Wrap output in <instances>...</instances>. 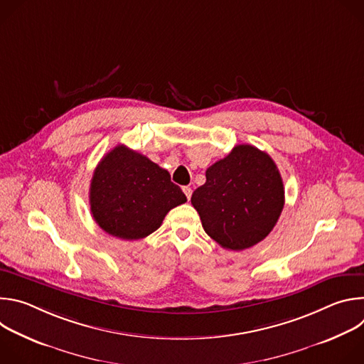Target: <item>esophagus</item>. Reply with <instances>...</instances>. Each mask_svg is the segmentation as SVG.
<instances>
[{
    "mask_svg": "<svg viewBox=\"0 0 364 364\" xmlns=\"http://www.w3.org/2000/svg\"><path fill=\"white\" fill-rule=\"evenodd\" d=\"M183 191H184V194H186L187 200H190V198H191V193H193L191 187H188V186H184V187H183Z\"/></svg>",
    "mask_w": 364,
    "mask_h": 364,
    "instance_id": "esophagus-1",
    "label": "esophagus"
}]
</instances>
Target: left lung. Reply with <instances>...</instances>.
I'll return each instance as SVG.
<instances>
[{"label": "left lung", "instance_id": "8db88e82", "mask_svg": "<svg viewBox=\"0 0 364 364\" xmlns=\"http://www.w3.org/2000/svg\"><path fill=\"white\" fill-rule=\"evenodd\" d=\"M285 201L274 160L253 145H236L205 171L191 204L204 232L222 247L243 250L264 240L277 225Z\"/></svg>", "mask_w": 364, "mask_h": 364}]
</instances>
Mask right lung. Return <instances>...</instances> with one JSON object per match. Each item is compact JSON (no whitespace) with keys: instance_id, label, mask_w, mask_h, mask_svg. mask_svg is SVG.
<instances>
[{"instance_id":"1","label":"right lung","mask_w":364,"mask_h":364,"mask_svg":"<svg viewBox=\"0 0 364 364\" xmlns=\"http://www.w3.org/2000/svg\"><path fill=\"white\" fill-rule=\"evenodd\" d=\"M186 201L167 170L125 145H117L100 160L89 188L95 222L124 240L146 237Z\"/></svg>"}]
</instances>
